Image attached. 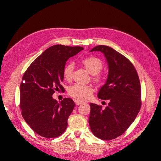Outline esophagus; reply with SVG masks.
<instances>
[{"label":"esophagus","instance_id":"esophagus-1","mask_svg":"<svg viewBox=\"0 0 161 161\" xmlns=\"http://www.w3.org/2000/svg\"><path fill=\"white\" fill-rule=\"evenodd\" d=\"M75 104H76L77 105H80V104H81L83 103L82 102L80 101V100H75Z\"/></svg>","mask_w":161,"mask_h":161}]
</instances>
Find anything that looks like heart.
<instances>
[{
	"label": "heart",
	"mask_w": 161,
	"mask_h": 161,
	"mask_svg": "<svg viewBox=\"0 0 161 161\" xmlns=\"http://www.w3.org/2000/svg\"><path fill=\"white\" fill-rule=\"evenodd\" d=\"M81 64L86 70L91 75H93V80L95 83L100 84L102 81V76L99 73L103 68V62L97 57H88L81 61ZM74 64L68 63L64 66L63 75L65 80L70 81L73 78ZM68 94L70 96L79 100H86L91 96L93 88L88 85L75 84L68 88Z\"/></svg>",
	"instance_id": "heart-1"
}]
</instances>
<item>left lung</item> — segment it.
I'll list each match as a JSON object with an SVG mask.
<instances>
[{
	"label": "left lung",
	"instance_id": "1",
	"mask_svg": "<svg viewBox=\"0 0 161 161\" xmlns=\"http://www.w3.org/2000/svg\"><path fill=\"white\" fill-rule=\"evenodd\" d=\"M104 53L108 65L106 84L98 98L108 100L105 108L91 103L89 125L97 138L110 141L124 133L137 116L141 107V86L133 64L112 47L100 45L91 50Z\"/></svg>",
	"mask_w": 161,
	"mask_h": 161
}]
</instances>
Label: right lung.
<instances>
[{"label":"right lung","instance_id":"right-lung-1","mask_svg":"<svg viewBox=\"0 0 161 161\" xmlns=\"http://www.w3.org/2000/svg\"><path fill=\"white\" fill-rule=\"evenodd\" d=\"M82 50L80 46H51L23 74L20 85L21 114L33 131L42 137L57 138L66 129L74 102L64 98L59 103L52 96L55 91H64L61 82L66 61Z\"/></svg>","mask_w":161,"mask_h":161}]
</instances>
